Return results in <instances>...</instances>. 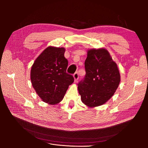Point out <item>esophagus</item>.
<instances>
[{
	"label": "esophagus",
	"instance_id": "esophagus-1",
	"mask_svg": "<svg viewBox=\"0 0 148 148\" xmlns=\"http://www.w3.org/2000/svg\"><path fill=\"white\" fill-rule=\"evenodd\" d=\"M73 78L75 79V82H78V79L79 78V76H78V73L77 72H76L73 74Z\"/></svg>",
	"mask_w": 148,
	"mask_h": 148
}]
</instances>
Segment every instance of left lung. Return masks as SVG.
<instances>
[{
    "mask_svg": "<svg viewBox=\"0 0 148 148\" xmlns=\"http://www.w3.org/2000/svg\"><path fill=\"white\" fill-rule=\"evenodd\" d=\"M86 75L78 84L83 103L89 107L101 106L114 95L120 82L117 64L104 48L88 50Z\"/></svg>",
    "mask_w": 148,
    "mask_h": 148,
    "instance_id": "8db88e82",
    "label": "left lung"
}]
</instances>
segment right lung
Masks as SVG:
<instances>
[{"label":"right lung","mask_w":148,"mask_h":148,"mask_svg":"<svg viewBox=\"0 0 148 148\" xmlns=\"http://www.w3.org/2000/svg\"><path fill=\"white\" fill-rule=\"evenodd\" d=\"M65 49L49 46L35 60L31 66L32 86L39 97L47 104L59 103L69 86L74 82L66 73L68 60L64 57Z\"/></svg>","instance_id":"obj_1"}]
</instances>
